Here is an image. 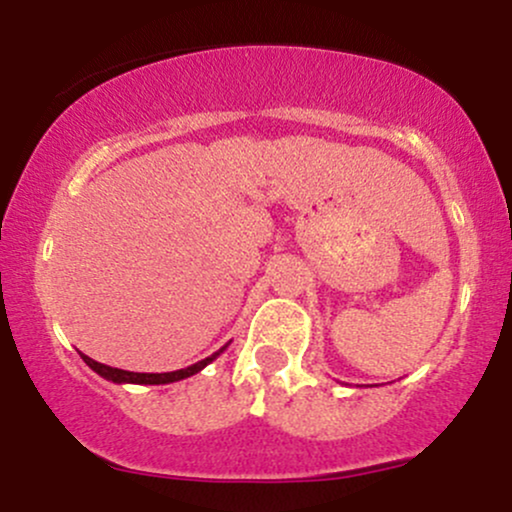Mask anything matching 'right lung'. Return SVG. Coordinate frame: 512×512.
Returning <instances> with one entry per match:
<instances>
[{
    "label": "right lung",
    "instance_id": "1",
    "mask_svg": "<svg viewBox=\"0 0 512 512\" xmlns=\"http://www.w3.org/2000/svg\"><path fill=\"white\" fill-rule=\"evenodd\" d=\"M228 344H231V342H228ZM228 344L221 346V349L214 351V354H211V356L202 358V361L192 363V366L180 368V370H170V373H132V370H122V368H110V366H105V363L93 361V358H88L86 354H81V358H84L88 368L96 370V373L101 375V378L110 380V383H117V385H125V383H132V385H168V383H178V380L190 378V375H195V373H199V370H202V368H207L211 361H216V358H219V356L223 354V351L228 349Z\"/></svg>",
    "mask_w": 512,
    "mask_h": 512
}]
</instances>
